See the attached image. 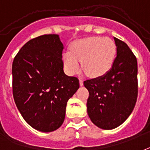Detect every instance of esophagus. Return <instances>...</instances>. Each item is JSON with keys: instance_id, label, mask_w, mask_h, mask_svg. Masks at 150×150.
I'll return each mask as SVG.
<instances>
[{"instance_id": "34e87169", "label": "esophagus", "mask_w": 150, "mask_h": 150, "mask_svg": "<svg viewBox=\"0 0 150 150\" xmlns=\"http://www.w3.org/2000/svg\"><path fill=\"white\" fill-rule=\"evenodd\" d=\"M79 85L80 86H83V79L82 78H79Z\"/></svg>"}]
</instances>
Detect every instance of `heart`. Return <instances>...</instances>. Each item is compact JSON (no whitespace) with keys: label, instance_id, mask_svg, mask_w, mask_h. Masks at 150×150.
Wrapping results in <instances>:
<instances>
[{"label":"heart","instance_id":"obj_1","mask_svg":"<svg viewBox=\"0 0 150 150\" xmlns=\"http://www.w3.org/2000/svg\"><path fill=\"white\" fill-rule=\"evenodd\" d=\"M115 42L109 37L93 36L77 41L63 55L64 66L71 75L77 74L83 69L87 75H101L111 68L116 56Z\"/></svg>","mask_w":150,"mask_h":150}]
</instances>
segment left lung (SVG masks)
Instances as JSON below:
<instances>
[{"instance_id": "obj_1", "label": "left lung", "mask_w": 150, "mask_h": 150, "mask_svg": "<svg viewBox=\"0 0 150 150\" xmlns=\"http://www.w3.org/2000/svg\"><path fill=\"white\" fill-rule=\"evenodd\" d=\"M117 56L109 71L84 81L89 91L86 106L91 120L103 129H112L127 119L137 98V63L128 45L114 38Z\"/></svg>"}]
</instances>
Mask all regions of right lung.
<instances>
[{
  "label": "right lung",
  "instance_id": "add662e5",
  "mask_svg": "<svg viewBox=\"0 0 150 150\" xmlns=\"http://www.w3.org/2000/svg\"><path fill=\"white\" fill-rule=\"evenodd\" d=\"M64 45L58 35L28 41L13 62V94L26 122L42 132L63 124L67 101L79 87L77 77L64 71Z\"/></svg>",
  "mask_w": 150,
  "mask_h": 150
}]
</instances>
